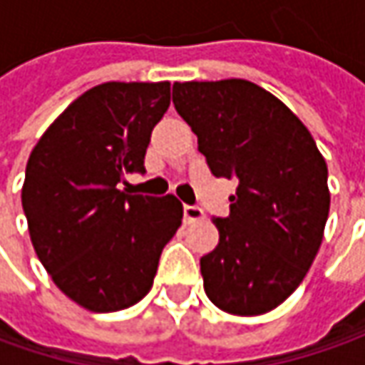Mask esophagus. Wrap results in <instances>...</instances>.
Returning <instances> with one entry per match:
<instances>
[{
  "label": "esophagus",
  "mask_w": 365,
  "mask_h": 365,
  "mask_svg": "<svg viewBox=\"0 0 365 365\" xmlns=\"http://www.w3.org/2000/svg\"><path fill=\"white\" fill-rule=\"evenodd\" d=\"M182 219H185V223H197V221H203L205 211L201 209V207H197V205H185V209H182Z\"/></svg>",
  "instance_id": "obj_1"
}]
</instances>
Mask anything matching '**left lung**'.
Returning a JSON list of instances; mask_svg holds the SVG:
<instances>
[{
  "instance_id": "8db88e82",
  "label": "left lung",
  "mask_w": 365,
  "mask_h": 365,
  "mask_svg": "<svg viewBox=\"0 0 365 365\" xmlns=\"http://www.w3.org/2000/svg\"><path fill=\"white\" fill-rule=\"evenodd\" d=\"M173 103L211 173L235 178L219 244L201 258L209 301L264 315L287 301L323 242L331 195L311 132L272 93L244 78L175 83Z\"/></svg>"
}]
</instances>
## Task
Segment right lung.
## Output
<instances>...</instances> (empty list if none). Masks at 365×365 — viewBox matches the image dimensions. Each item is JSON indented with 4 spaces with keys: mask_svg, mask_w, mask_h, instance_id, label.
I'll use <instances>...</instances> for the list:
<instances>
[{
    "mask_svg": "<svg viewBox=\"0 0 365 365\" xmlns=\"http://www.w3.org/2000/svg\"><path fill=\"white\" fill-rule=\"evenodd\" d=\"M168 106V81L97 85L50 123L28 158L21 207L36 256L87 311L142 301L182 223L175 195L118 189L123 175L146 173L150 135Z\"/></svg>",
    "mask_w": 365,
    "mask_h": 365,
    "instance_id": "1",
    "label": "right lung"
}]
</instances>
